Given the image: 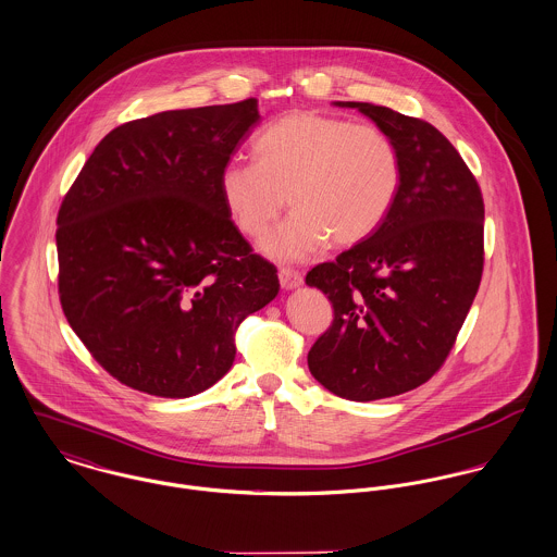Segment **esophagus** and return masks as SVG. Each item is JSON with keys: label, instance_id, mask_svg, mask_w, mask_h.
Here are the masks:
<instances>
[{"label": "esophagus", "instance_id": "1", "mask_svg": "<svg viewBox=\"0 0 557 557\" xmlns=\"http://www.w3.org/2000/svg\"><path fill=\"white\" fill-rule=\"evenodd\" d=\"M277 275H280V284H282L284 290H295V288H299L304 284V275L299 271L290 269V267L280 269Z\"/></svg>", "mask_w": 557, "mask_h": 557}]
</instances>
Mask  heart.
I'll return each mask as SVG.
<instances>
[{
	"label": "heart",
	"mask_w": 557,
	"mask_h": 557,
	"mask_svg": "<svg viewBox=\"0 0 557 557\" xmlns=\"http://www.w3.org/2000/svg\"><path fill=\"white\" fill-rule=\"evenodd\" d=\"M253 164L228 162L218 177L235 228L260 237L288 205L295 213L260 244L277 260H306L329 242H366L386 220L401 184V158L377 125L295 111L251 143Z\"/></svg>",
	"instance_id": "heart-1"
}]
</instances>
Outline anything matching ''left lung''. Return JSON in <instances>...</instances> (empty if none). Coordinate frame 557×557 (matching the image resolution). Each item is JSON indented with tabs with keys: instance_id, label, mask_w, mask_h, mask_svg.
<instances>
[{
	"instance_id": "left-lung-1",
	"label": "left lung",
	"mask_w": 557,
	"mask_h": 557,
	"mask_svg": "<svg viewBox=\"0 0 557 557\" xmlns=\"http://www.w3.org/2000/svg\"><path fill=\"white\" fill-rule=\"evenodd\" d=\"M397 145L401 184L380 228L306 277L333 306L308 355L331 393L373 401L428 382L446 361L483 275L485 205L459 151L432 124L370 102Z\"/></svg>"
}]
</instances>
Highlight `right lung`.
Wrapping results in <instances>:
<instances>
[{
  "label": "right lung",
  "instance_id": "obj_1",
  "mask_svg": "<svg viewBox=\"0 0 557 557\" xmlns=\"http://www.w3.org/2000/svg\"><path fill=\"white\" fill-rule=\"evenodd\" d=\"M258 100L164 111L111 129L58 213L60 301L122 384L191 397L235 361V333L280 293L218 177L258 124Z\"/></svg>",
  "mask_w": 557,
  "mask_h": 557
}]
</instances>
